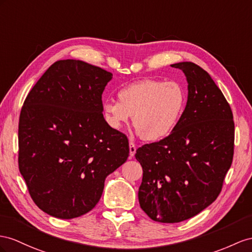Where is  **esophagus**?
I'll return each instance as SVG.
<instances>
[{
  "instance_id": "1",
  "label": "esophagus",
  "mask_w": 252,
  "mask_h": 252,
  "mask_svg": "<svg viewBox=\"0 0 252 252\" xmlns=\"http://www.w3.org/2000/svg\"><path fill=\"white\" fill-rule=\"evenodd\" d=\"M128 147H130V158H133L135 152H136V146H135L134 143H130V145H128Z\"/></svg>"
}]
</instances>
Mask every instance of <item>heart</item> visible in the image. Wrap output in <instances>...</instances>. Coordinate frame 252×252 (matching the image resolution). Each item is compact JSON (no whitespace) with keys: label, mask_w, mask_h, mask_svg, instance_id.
I'll list each match as a JSON object with an SVG mask.
<instances>
[{"label":"heart","mask_w":252,"mask_h":252,"mask_svg":"<svg viewBox=\"0 0 252 252\" xmlns=\"http://www.w3.org/2000/svg\"><path fill=\"white\" fill-rule=\"evenodd\" d=\"M119 101L107 100L102 105L103 117L114 130L130 122L147 141L167 136L176 126L185 105V93L177 82L143 80L119 90Z\"/></svg>","instance_id":"obj_1"}]
</instances>
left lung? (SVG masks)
I'll list each match as a JSON object with an SVG mask.
<instances>
[{
	"label": "left lung",
	"instance_id": "8db88e82",
	"mask_svg": "<svg viewBox=\"0 0 252 252\" xmlns=\"http://www.w3.org/2000/svg\"><path fill=\"white\" fill-rule=\"evenodd\" d=\"M189 83L184 112L168 136L141 146L140 208L154 221L175 223L199 214L221 191L234 153V121L229 103L198 64H171Z\"/></svg>",
	"mask_w": 252,
	"mask_h": 252
}]
</instances>
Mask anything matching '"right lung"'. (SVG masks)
Returning a JSON list of instances; mask_svg holds the SVG:
<instances>
[{
	"mask_svg": "<svg viewBox=\"0 0 252 252\" xmlns=\"http://www.w3.org/2000/svg\"><path fill=\"white\" fill-rule=\"evenodd\" d=\"M113 74L82 61L55 62L25 99L19 119V170L35 204L71 219L99 202L109 173L124 164L127 137L103 117Z\"/></svg>",
	"mask_w": 252,
	"mask_h": 252,
	"instance_id": "1",
	"label": "right lung"
}]
</instances>
